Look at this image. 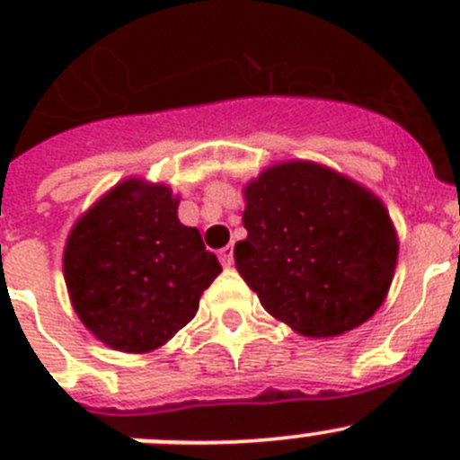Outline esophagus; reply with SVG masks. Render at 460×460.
Returning <instances> with one entry per match:
<instances>
[{"label":"esophagus","mask_w":460,"mask_h":460,"mask_svg":"<svg viewBox=\"0 0 460 460\" xmlns=\"http://www.w3.org/2000/svg\"><path fill=\"white\" fill-rule=\"evenodd\" d=\"M218 260H221L223 267H233L234 258H233V246H226V249L218 251Z\"/></svg>","instance_id":"obj_1"}]
</instances>
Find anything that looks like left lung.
Masks as SVG:
<instances>
[{
    "label": "left lung",
    "instance_id": "left-lung-1",
    "mask_svg": "<svg viewBox=\"0 0 460 460\" xmlns=\"http://www.w3.org/2000/svg\"><path fill=\"white\" fill-rule=\"evenodd\" d=\"M249 237L234 265L270 315L308 339L341 336L382 306L398 260L385 202L313 161H286L243 186Z\"/></svg>",
    "mask_w": 460,
    "mask_h": 460
}]
</instances>
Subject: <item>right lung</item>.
Listing matches in <instances>:
<instances>
[{
  "instance_id": "1",
  "label": "right lung",
  "mask_w": 460,
  "mask_h": 460,
  "mask_svg": "<svg viewBox=\"0 0 460 460\" xmlns=\"http://www.w3.org/2000/svg\"><path fill=\"white\" fill-rule=\"evenodd\" d=\"M180 195L142 177L119 181L75 221L64 246L71 304L101 343L145 355L193 320L217 255L177 218Z\"/></svg>"
}]
</instances>
